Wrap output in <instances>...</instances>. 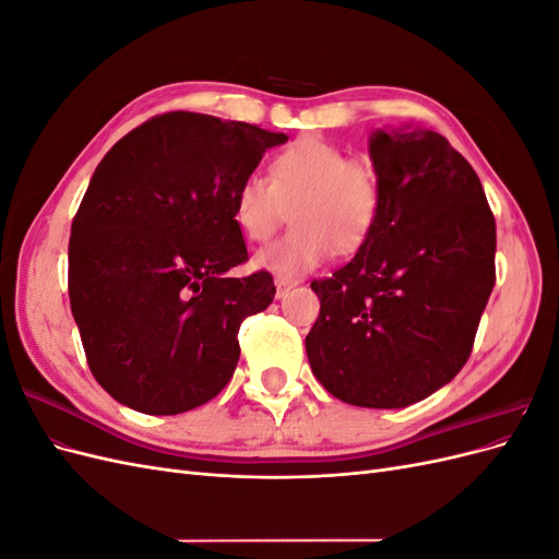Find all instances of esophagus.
Segmentation results:
<instances>
[{"label":"esophagus","instance_id":"obj_1","mask_svg":"<svg viewBox=\"0 0 559 559\" xmlns=\"http://www.w3.org/2000/svg\"><path fill=\"white\" fill-rule=\"evenodd\" d=\"M300 280L296 277H275V286H277V298H284L286 294H289L294 286H298Z\"/></svg>","mask_w":559,"mask_h":559}]
</instances>
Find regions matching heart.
<instances>
[{
    "mask_svg": "<svg viewBox=\"0 0 559 559\" xmlns=\"http://www.w3.org/2000/svg\"><path fill=\"white\" fill-rule=\"evenodd\" d=\"M292 207L294 228L259 251L257 265L298 277L331 259L359 251L382 210L376 163L354 158L329 140L300 138L270 160L267 179L247 175L233 195V216L249 242H267Z\"/></svg>",
    "mask_w": 559,
    "mask_h": 559,
    "instance_id": "b5f03b06",
    "label": "heart"
}]
</instances>
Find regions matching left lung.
<instances>
[{
    "label": "left lung",
    "mask_w": 559,
    "mask_h": 559,
    "mask_svg": "<svg viewBox=\"0 0 559 559\" xmlns=\"http://www.w3.org/2000/svg\"><path fill=\"white\" fill-rule=\"evenodd\" d=\"M382 210L347 265L310 286L314 378L361 408H405L471 357L495 289L497 224L468 160L433 130L403 123L370 140Z\"/></svg>",
    "instance_id": "1"
}]
</instances>
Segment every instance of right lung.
I'll return each mask as SVG.
<instances>
[{
	"mask_svg": "<svg viewBox=\"0 0 559 559\" xmlns=\"http://www.w3.org/2000/svg\"><path fill=\"white\" fill-rule=\"evenodd\" d=\"M286 140L167 111L97 165L72 222L67 286L91 373L118 403L179 415L233 378L242 319L275 298L267 270L228 277L249 259L233 195Z\"/></svg>",
	"mask_w": 559,
	"mask_h": 559,
	"instance_id": "obj_1",
	"label": "right lung"
}]
</instances>
